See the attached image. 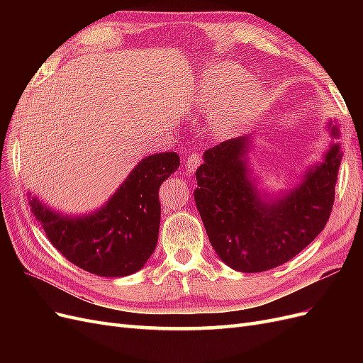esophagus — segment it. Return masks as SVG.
<instances>
[{"label": "esophagus", "mask_w": 363, "mask_h": 363, "mask_svg": "<svg viewBox=\"0 0 363 363\" xmlns=\"http://www.w3.org/2000/svg\"><path fill=\"white\" fill-rule=\"evenodd\" d=\"M201 156L199 155V152H192V155H189L188 156V159H186V162H184V169H186V172H188L189 175H192L195 171H196V168L200 167L201 164Z\"/></svg>", "instance_id": "esophagus-1"}]
</instances>
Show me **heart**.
<instances>
[{
  "instance_id": "heart-1",
  "label": "heart",
  "mask_w": 363,
  "mask_h": 363,
  "mask_svg": "<svg viewBox=\"0 0 363 363\" xmlns=\"http://www.w3.org/2000/svg\"><path fill=\"white\" fill-rule=\"evenodd\" d=\"M248 83L250 75L242 67L232 62L218 63L201 77V103L219 107V118L225 125L245 124L256 115L263 98L256 84L237 91Z\"/></svg>"
}]
</instances>
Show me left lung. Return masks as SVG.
<instances>
[{"label":"left lung","mask_w":363,"mask_h":363,"mask_svg":"<svg viewBox=\"0 0 363 363\" xmlns=\"http://www.w3.org/2000/svg\"><path fill=\"white\" fill-rule=\"evenodd\" d=\"M330 136H339L336 125ZM248 138L240 136L206 150L204 163L195 172L194 199L219 259L240 272H262L286 263L323 232L332 213L342 152L332 144L295 189L268 201L248 175Z\"/></svg>","instance_id":"obj_1"}]
</instances>
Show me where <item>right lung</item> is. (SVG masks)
<instances>
[{
    "mask_svg": "<svg viewBox=\"0 0 363 363\" xmlns=\"http://www.w3.org/2000/svg\"><path fill=\"white\" fill-rule=\"evenodd\" d=\"M180 167L177 152L140 160L104 207L87 216H62L30 199L31 212L57 251L101 277L139 271L155 251L160 225L159 188Z\"/></svg>",
    "mask_w": 363,
    "mask_h": 363,
    "instance_id": "right-lung-1",
    "label": "right lung"
}]
</instances>
